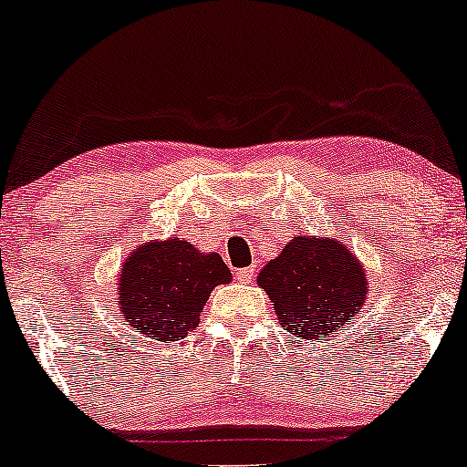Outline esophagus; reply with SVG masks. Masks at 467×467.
<instances>
[{"instance_id":"1","label":"esophagus","mask_w":467,"mask_h":467,"mask_svg":"<svg viewBox=\"0 0 467 467\" xmlns=\"http://www.w3.org/2000/svg\"><path fill=\"white\" fill-rule=\"evenodd\" d=\"M237 281L239 283H250L252 276H254V267H244V270H237Z\"/></svg>"}]
</instances>
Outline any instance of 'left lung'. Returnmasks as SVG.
Wrapping results in <instances>:
<instances>
[{
  "label": "left lung",
  "instance_id": "1",
  "mask_svg": "<svg viewBox=\"0 0 467 467\" xmlns=\"http://www.w3.org/2000/svg\"><path fill=\"white\" fill-rule=\"evenodd\" d=\"M278 323L301 340L329 337L367 303V270L342 241L296 234L256 276Z\"/></svg>",
  "mask_w": 467,
  "mask_h": 467
}]
</instances>
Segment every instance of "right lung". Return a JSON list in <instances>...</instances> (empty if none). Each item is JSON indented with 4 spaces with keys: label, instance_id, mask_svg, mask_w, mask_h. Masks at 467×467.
<instances>
[{
    "label": "right lung",
    "instance_id": "1",
    "mask_svg": "<svg viewBox=\"0 0 467 467\" xmlns=\"http://www.w3.org/2000/svg\"><path fill=\"white\" fill-rule=\"evenodd\" d=\"M228 265L217 252L203 254L171 237L138 245L118 278V305L133 329L160 342L189 336L217 285L230 283Z\"/></svg>",
    "mask_w": 467,
    "mask_h": 467
}]
</instances>
